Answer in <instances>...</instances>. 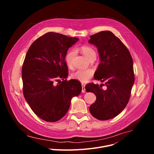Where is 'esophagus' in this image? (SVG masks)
I'll list each match as a JSON object with an SVG mask.
<instances>
[{"label":"esophagus","mask_w":154,"mask_h":154,"mask_svg":"<svg viewBox=\"0 0 154 154\" xmlns=\"http://www.w3.org/2000/svg\"><path fill=\"white\" fill-rule=\"evenodd\" d=\"M82 92L83 93H85V85L84 84H82Z\"/></svg>","instance_id":"34e87169"}]
</instances>
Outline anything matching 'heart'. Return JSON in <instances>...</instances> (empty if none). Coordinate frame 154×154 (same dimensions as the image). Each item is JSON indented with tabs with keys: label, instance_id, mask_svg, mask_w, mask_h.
I'll return each mask as SVG.
<instances>
[{
	"label": "heart",
	"instance_id": "b5f03b06",
	"mask_svg": "<svg viewBox=\"0 0 154 154\" xmlns=\"http://www.w3.org/2000/svg\"><path fill=\"white\" fill-rule=\"evenodd\" d=\"M80 51L82 54L90 61L92 59H96V52L95 50L90 47L84 46L81 47ZM76 51L75 49H70L68 51L65 55V61L68 67L70 69L73 67V60L75 56ZM94 71L93 69H79L73 72L71 74V77L73 79L77 80L80 82L85 83L88 81L94 75Z\"/></svg>",
	"mask_w": 154,
	"mask_h": 154
}]
</instances>
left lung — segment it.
<instances>
[{"mask_svg":"<svg viewBox=\"0 0 154 154\" xmlns=\"http://www.w3.org/2000/svg\"><path fill=\"white\" fill-rule=\"evenodd\" d=\"M88 42L97 47L100 60L94 78L105 82L101 85L106 86L103 90L97 84L86 85V92L96 96L90 112L99 120L110 119L118 115L128 102L135 81L133 60L126 46L110 31L93 35Z\"/></svg>","mask_w":154,"mask_h":154,"instance_id":"1","label":"left lung"}]
</instances>
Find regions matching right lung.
Wrapping results in <instances>:
<instances>
[{"label": "right lung", "instance_id": "obj_1", "mask_svg": "<svg viewBox=\"0 0 154 154\" xmlns=\"http://www.w3.org/2000/svg\"><path fill=\"white\" fill-rule=\"evenodd\" d=\"M79 39L48 32L36 39L27 52L22 69L23 94L33 112L44 121L61 119L71 99L82 91L79 81L64 80L68 75L65 55Z\"/></svg>", "mask_w": 154, "mask_h": 154}]
</instances>
